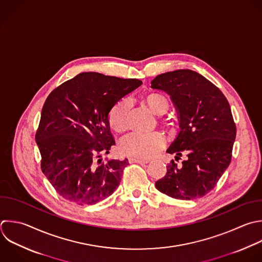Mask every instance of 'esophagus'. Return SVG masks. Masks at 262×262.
I'll return each instance as SVG.
<instances>
[{"mask_svg":"<svg viewBox=\"0 0 262 262\" xmlns=\"http://www.w3.org/2000/svg\"><path fill=\"white\" fill-rule=\"evenodd\" d=\"M130 163H138V164H147L148 161L146 160H141V159H135V158H130L129 159Z\"/></svg>","mask_w":262,"mask_h":262,"instance_id":"esophagus-1","label":"esophagus"}]
</instances>
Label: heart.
<instances>
[{
	"mask_svg": "<svg viewBox=\"0 0 262 262\" xmlns=\"http://www.w3.org/2000/svg\"><path fill=\"white\" fill-rule=\"evenodd\" d=\"M146 107L156 115H163L169 108L168 99L157 92L146 94L143 99ZM129 103L121 100L116 103L108 114V125L116 133H124L128 129ZM165 125L170 122L164 121ZM165 145V138L158 131L149 133H132L125 137L120 143V150L123 155L136 159H150L156 156Z\"/></svg>",
	"mask_w": 262,
	"mask_h": 262,
	"instance_id": "obj_1",
	"label": "heart"
}]
</instances>
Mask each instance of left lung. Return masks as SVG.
<instances>
[{
    "label": "left lung",
    "instance_id": "obj_1",
    "mask_svg": "<svg viewBox=\"0 0 262 262\" xmlns=\"http://www.w3.org/2000/svg\"><path fill=\"white\" fill-rule=\"evenodd\" d=\"M151 88L167 92L179 114L180 131L167 149L186 159L171 161L166 175L156 182L163 193L177 200H194L210 192L231 161L236 127L223 93L190 70L157 76Z\"/></svg>",
    "mask_w": 262,
    "mask_h": 262
}]
</instances>
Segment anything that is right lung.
I'll list each match as a JSON object with an SVG mask.
<instances>
[{
    "label": "right lung",
    "mask_w": 262,
    "mask_h": 262,
    "mask_svg": "<svg viewBox=\"0 0 262 262\" xmlns=\"http://www.w3.org/2000/svg\"><path fill=\"white\" fill-rule=\"evenodd\" d=\"M142 84L98 73H83L62 83L47 97L36 133L41 169L56 192L79 205H93L119 186L128 160L100 157L115 138L108 114L125 95Z\"/></svg>",
    "instance_id": "add662e5"
}]
</instances>
